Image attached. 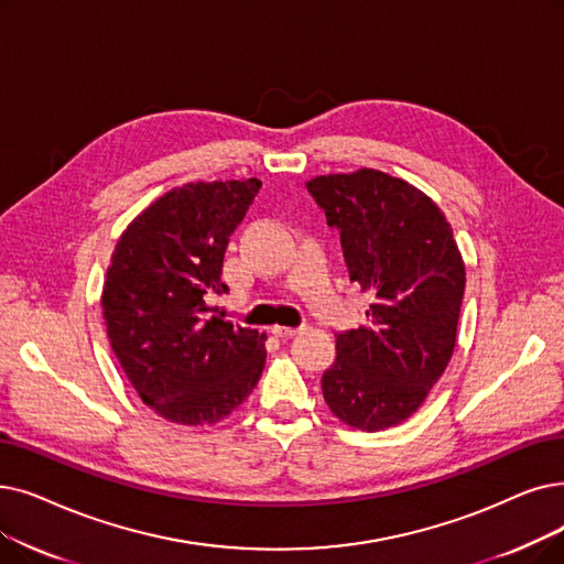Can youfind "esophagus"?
Masks as SVG:
<instances>
[{
	"instance_id": "34e87169",
	"label": "esophagus",
	"mask_w": 564,
	"mask_h": 564,
	"mask_svg": "<svg viewBox=\"0 0 564 564\" xmlns=\"http://www.w3.org/2000/svg\"><path fill=\"white\" fill-rule=\"evenodd\" d=\"M297 332H300V327H283V325L272 327V334L279 336V338H290V336H295Z\"/></svg>"
}]
</instances>
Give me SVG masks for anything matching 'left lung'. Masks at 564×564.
I'll list each match as a JSON object with an SVG mask.
<instances>
[{"label":"left lung","instance_id":"1","mask_svg":"<svg viewBox=\"0 0 564 564\" xmlns=\"http://www.w3.org/2000/svg\"><path fill=\"white\" fill-rule=\"evenodd\" d=\"M306 188L340 232L350 281L373 295L369 323L336 334L325 401L348 426H397L424 403L456 346L465 267L454 232L429 195L380 170L321 175Z\"/></svg>","mask_w":564,"mask_h":564}]
</instances>
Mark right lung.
I'll use <instances>...</instances> for the list:
<instances>
[{"mask_svg": "<svg viewBox=\"0 0 564 564\" xmlns=\"http://www.w3.org/2000/svg\"><path fill=\"white\" fill-rule=\"evenodd\" d=\"M260 180L191 182L147 207L119 237L104 285L110 346L163 420L209 426L241 405L264 369V334L209 315L228 239Z\"/></svg>", "mask_w": 564, "mask_h": 564, "instance_id": "obj_1", "label": "right lung"}]
</instances>
